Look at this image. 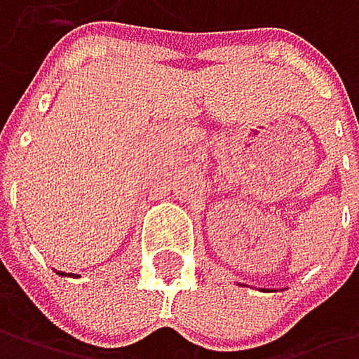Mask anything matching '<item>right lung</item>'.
Wrapping results in <instances>:
<instances>
[{
  "instance_id": "1",
  "label": "right lung",
  "mask_w": 359,
  "mask_h": 359,
  "mask_svg": "<svg viewBox=\"0 0 359 359\" xmlns=\"http://www.w3.org/2000/svg\"><path fill=\"white\" fill-rule=\"evenodd\" d=\"M59 273H61V271H59ZM61 276H63V273H61Z\"/></svg>"
}]
</instances>
